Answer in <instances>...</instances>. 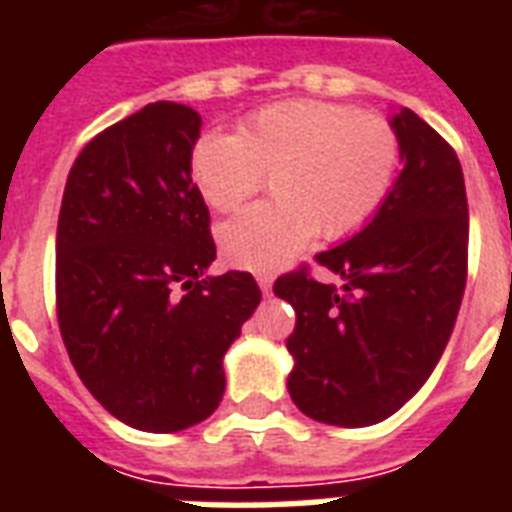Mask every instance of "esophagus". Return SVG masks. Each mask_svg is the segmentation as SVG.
Wrapping results in <instances>:
<instances>
[{
	"mask_svg": "<svg viewBox=\"0 0 512 512\" xmlns=\"http://www.w3.org/2000/svg\"><path fill=\"white\" fill-rule=\"evenodd\" d=\"M257 284H260V289H263L265 295H268L273 287V276L271 273H257Z\"/></svg>",
	"mask_w": 512,
	"mask_h": 512,
	"instance_id": "obj_1",
	"label": "esophagus"
}]
</instances>
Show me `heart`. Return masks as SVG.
<instances>
[{"mask_svg": "<svg viewBox=\"0 0 512 512\" xmlns=\"http://www.w3.org/2000/svg\"><path fill=\"white\" fill-rule=\"evenodd\" d=\"M401 164L396 127L377 114L324 100L260 108L239 135L204 132L191 148V180L212 209H231L271 172L276 199L239 209L217 225L225 260L276 271L316 231L345 239L385 204Z\"/></svg>", "mask_w": 512, "mask_h": 512, "instance_id": "obj_1", "label": "heart"}]
</instances>
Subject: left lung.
I'll use <instances>...</instances> for the list:
<instances>
[{
	"instance_id": "1",
	"label": "left lung",
	"mask_w": 512,
	"mask_h": 512,
	"mask_svg": "<svg viewBox=\"0 0 512 512\" xmlns=\"http://www.w3.org/2000/svg\"><path fill=\"white\" fill-rule=\"evenodd\" d=\"M404 170L369 223L316 255L342 279L297 268L273 295L297 313L287 388L311 420L364 428L398 412L436 369L468 279V196L454 148L401 108Z\"/></svg>"
}]
</instances>
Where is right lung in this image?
<instances>
[{
  "mask_svg": "<svg viewBox=\"0 0 512 512\" xmlns=\"http://www.w3.org/2000/svg\"><path fill=\"white\" fill-rule=\"evenodd\" d=\"M201 116L159 100L111 124L68 172L55 239L60 337L106 412L146 433L207 420L223 356L260 305L252 273L204 276L209 209L191 180Z\"/></svg>",
  "mask_w": 512,
  "mask_h": 512,
  "instance_id": "1",
  "label": "right lung"
}]
</instances>
